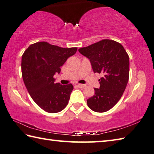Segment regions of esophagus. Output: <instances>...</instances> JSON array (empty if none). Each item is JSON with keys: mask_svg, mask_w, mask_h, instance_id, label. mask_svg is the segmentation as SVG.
<instances>
[{"mask_svg": "<svg viewBox=\"0 0 154 154\" xmlns=\"http://www.w3.org/2000/svg\"><path fill=\"white\" fill-rule=\"evenodd\" d=\"M78 86L79 87V88H85V87H86V85H82V84H78Z\"/></svg>", "mask_w": 154, "mask_h": 154, "instance_id": "esophagus-1", "label": "esophagus"}]
</instances>
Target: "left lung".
<instances>
[{
    "label": "left lung",
    "mask_w": 154,
    "mask_h": 154,
    "mask_svg": "<svg viewBox=\"0 0 154 154\" xmlns=\"http://www.w3.org/2000/svg\"><path fill=\"white\" fill-rule=\"evenodd\" d=\"M80 53L91 61L94 73L102 74L98 80L99 88L87 100L90 109L104 112L112 109L122 97L129 80V59L121 43L111 39H103L87 47Z\"/></svg>",
    "instance_id": "obj_1"
}]
</instances>
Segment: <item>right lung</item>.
<instances>
[{
  "label": "right lung",
  "instance_id": "1",
  "mask_svg": "<svg viewBox=\"0 0 154 154\" xmlns=\"http://www.w3.org/2000/svg\"><path fill=\"white\" fill-rule=\"evenodd\" d=\"M76 51L77 48H63L42 42L31 44L23 53V82L32 99L45 111L58 112L68 105L73 85L55 83L54 75L60 73L61 66Z\"/></svg>",
  "mask_w": 154,
  "mask_h": 154
}]
</instances>
